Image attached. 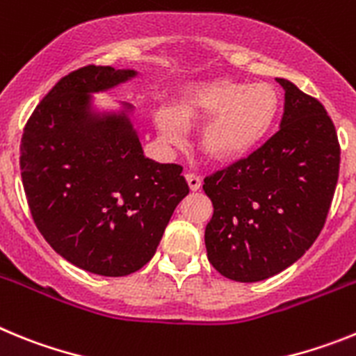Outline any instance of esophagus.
<instances>
[{
    "instance_id": "obj_1",
    "label": "esophagus",
    "mask_w": 356,
    "mask_h": 356,
    "mask_svg": "<svg viewBox=\"0 0 356 356\" xmlns=\"http://www.w3.org/2000/svg\"><path fill=\"white\" fill-rule=\"evenodd\" d=\"M185 180H187L191 191H197V188L201 187V178L196 172H187V175H185Z\"/></svg>"
}]
</instances>
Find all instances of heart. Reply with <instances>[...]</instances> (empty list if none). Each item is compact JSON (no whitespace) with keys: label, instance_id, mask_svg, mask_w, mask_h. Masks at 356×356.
I'll return each instance as SVG.
<instances>
[{"label":"heart","instance_id":"b5f03b06","mask_svg":"<svg viewBox=\"0 0 356 356\" xmlns=\"http://www.w3.org/2000/svg\"><path fill=\"white\" fill-rule=\"evenodd\" d=\"M278 110L273 85L213 80L185 90L175 110H156L155 127L162 140L180 146L187 130L207 122L200 137L203 153L217 162H235L269 135Z\"/></svg>","mask_w":356,"mask_h":356}]
</instances>
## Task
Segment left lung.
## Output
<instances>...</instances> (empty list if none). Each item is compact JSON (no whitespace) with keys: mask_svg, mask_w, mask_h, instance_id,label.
Masks as SVG:
<instances>
[{"mask_svg":"<svg viewBox=\"0 0 356 356\" xmlns=\"http://www.w3.org/2000/svg\"><path fill=\"white\" fill-rule=\"evenodd\" d=\"M276 81L285 90L280 130L203 185L213 205L207 254L235 282H260L301 259L337 187L341 146L325 106L289 80Z\"/></svg>","mask_w":356,"mask_h":356,"instance_id":"1","label":"left lung"}]
</instances>
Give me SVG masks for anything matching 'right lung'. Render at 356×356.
I'll return each mask as SVG.
<instances>
[{
    "instance_id": "1",
    "label": "right lung",
    "mask_w": 356,
    "mask_h": 356,
    "mask_svg": "<svg viewBox=\"0 0 356 356\" xmlns=\"http://www.w3.org/2000/svg\"><path fill=\"white\" fill-rule=\"evenodd\" d=\"M137 72L85 65L44 96L21 137V178L35 226L72 266L102 276L139 271L188 194L178 163L144 156L127 112L94 114L90 94Z\"/></svg>"
}]
</instances>
